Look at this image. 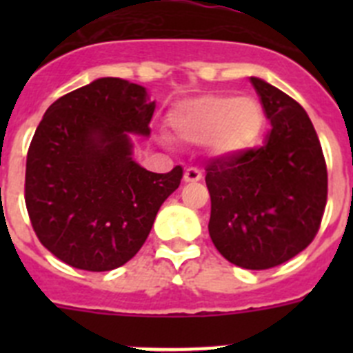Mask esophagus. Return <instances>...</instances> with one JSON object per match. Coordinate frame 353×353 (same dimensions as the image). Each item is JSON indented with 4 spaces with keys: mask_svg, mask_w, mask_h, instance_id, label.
<instances>
[{
    "mask_svg": "<svg viewBox=\"0 0 353 353\" xmlns=\"http://www.w3.org/2000/svg\"><path fill=\"white\" fill-rule=\"evenodd\" d=\"M201 179H203V173L198 168H187L185 173H183V180L185 182H198Z\"/></svg>",
    "mask_w": 353,
    "mask_h": 353,
    "instance_id": "34e87169",
    "label": "esophagus"
}]
</instances>
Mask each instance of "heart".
Returning a JSON list of instances; mask_svg holds the SVG:
<instances>
[{
	"label": "heart",
	"mask_w": 353,
	"mask_h": 353,
	"mask_svg": "<svg viewBox=\"0 0 353 353\" xmlns=\"http://www.w3.org/2000/svg\"><path fill=\"white\" fill-rule=\"evenodd\" d=\"M170 125L183 141H208L217 155H233L258 141L265 111L254 97L203 95L174 109Z\"/></svg>",
	"instance_id": "1"
}]
</instances>
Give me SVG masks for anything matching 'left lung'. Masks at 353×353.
<instances>
[{"label": "left lung", "mask_w": 353, "mask_h": 353, "mask_svg": "<svg viewBox=\"0 0 353 353\" xmlns=\"http://www.w3.org/2000/svg\"><path fill=\"white\" fill-rule=\"evenodd\" d=\"M251 83L272 130L258 148L207 164L208 232L228 261L265 270L297 256L316 236L327 203V166L304 108L258 77Z\"/></svg>", "instance_id": "obj_1"}]
</instances>
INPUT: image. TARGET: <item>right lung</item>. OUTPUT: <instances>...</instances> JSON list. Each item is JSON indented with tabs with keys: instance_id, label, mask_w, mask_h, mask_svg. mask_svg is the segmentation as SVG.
<instances>
[{
	"instance_id": "obj_1",
	"label": "right lung",
	"mask_w": 353,
	"mask_h": 353,
	"mask_svg": "<svg viewBox=\"0 0 353 353\" xmlns=\"http://www.w3.org/2000/svg\"><path fill=\"white\" fill-rule=\"evenodd\" d=\"M155 102L139 84L102 77L52 102L30 143L24 199L40 244L90 272L121 267L145 244L182 166L152 173L129 132L150 136Z\"/></svg>"
}]
</instances>
